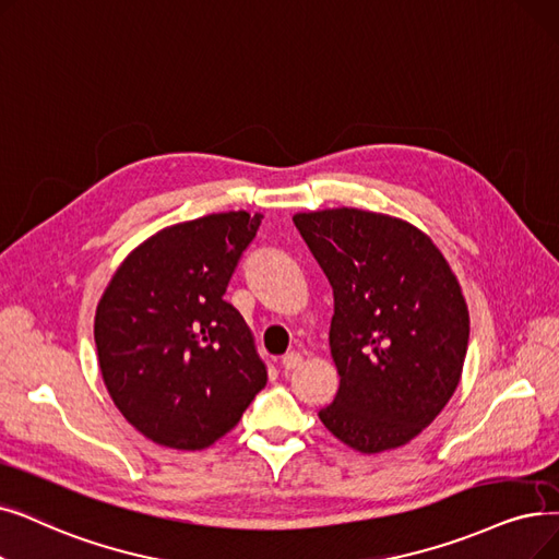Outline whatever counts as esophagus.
<instances>
[{
	"instance_id": "34e87169",
	"label": "esophagus",
	"mask_w": 559,
	"mask_h": 559,
	"mask_svg": "<svg viewBox=\"0 0 559 559\" xmlns=\"http://www.w3.org/2000/svg\"><path fill=\"white\" fill-rule=\"evenodd\" d=\"M301 354L299 352H289V354H285L283 356V360H281V366H283V370H295V368H299L301 366Z\"/></svg>"
}]
</instances>
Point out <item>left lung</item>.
<instances>
[{"mask_svg":"<svg viewBox=\"0 0 559 559\" xmlns=\"http://www.w3.org/2000/svg\"><path fill=\"white\" fill-rule=\"evenodd\" d=\"M293 222L333 287L340 388L320 420L362 454L406 445L464 370L471 322L456 276L423 230L395 216L335 207Z\"/></svg>","mask_w":559,"mask_h":559,"instance_id":"obj_1","label":"left lung"}]
</instances>
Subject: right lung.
<instances>
[{
  "mask_svg": "<svg viewBox=\"0 0 559 559\" xmlns=\"http://www.w3.org/2000/svg\"><path fill=\"white\" fill-rule=\"evenodd\" d=\"M260 222L239 210L159 230L118 266L95 310L107 391L157 445H212L266 385L253 333L224 299Z\"/></svg>",
  "mask_w": 559,
  "mask_h": 559,
  "instance_id": "add662e5",
  "label": "right lung"
}]
</instances>
